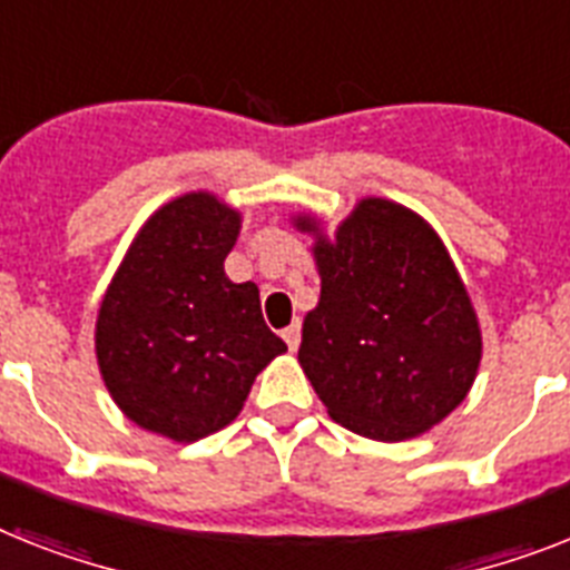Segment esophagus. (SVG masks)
I'll list each match as a JSON object with an SVG mask.
<instances>
[{"label":"esophagus","mask_w":570,"mask_h":570,"mask_svg":"<svg viewBox=\"0 0 570 570\" xmlns=\"http://www.w3.org/2000/svg\"><path fill=\"white\" fill-rule=\"evenodd\" d=\"M282 337H285V343H288V350L296 352V346H299V323H294V326L285 328V332H282Z\"/></svg>","instance_id":"esophagus-1"}]
</instances>
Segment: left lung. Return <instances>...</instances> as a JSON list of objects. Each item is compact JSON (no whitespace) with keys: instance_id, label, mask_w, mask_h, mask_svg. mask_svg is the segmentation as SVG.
<instances>
[{"instance_id":"obj_1","label":"left lung","mask_w":570,"mask_h":570,"mask_svg":"<svg viewBox=\"0 0 570 570\" xmlns=\"http://www.w3.org/2000/svg\"><path fill=\"white\" fill-rule=\"evenodd\" d=\"M320 299L303 320L299 366L328 416L379 443L425 434L474 384L483 355L472 296L443 238L407 206L361 197L335 238L314 215Z\"/></svg>"}]
</instances>
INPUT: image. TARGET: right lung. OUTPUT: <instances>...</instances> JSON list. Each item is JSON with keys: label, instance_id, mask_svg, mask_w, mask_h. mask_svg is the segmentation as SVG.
<instances>
[{"label": "right lung", "instance_id": "right-lung-1", "mask_svg": "<svg viewBox=\"0 0 570 570\" xmlns=\"http://www.w3.org/2000/svg\"><path fill=\"white\" fill-rule=\"evenodd\" d=\"M238 233L242 212L218 195L174 197L139 227L98 305L96 358L112 402L174 443L229 425L256 375L288 352L256 285L224 274Z\"/></svg>", "mask_w": 570, "mask_h": 570}]
</instances>
